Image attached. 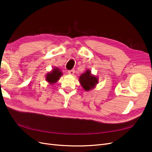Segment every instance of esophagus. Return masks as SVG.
Returning a JSON list of instances; mask_svg holds the SVG:
<instances>
[{"label":"esophagus","mask_w":152,"mask_h":152,"mask_svg":"<svg viewBox=\"0 0 152 152\" xmlns=\"http://www.w3.org/2000/svg\"><path fill=\"white\" fill-rule=\"evenodd\" d=\"M74 73H75L74 70H71L68 71V74H70V75H73V74H74Z\"/></svg>","instance_id":"obj_1"}]
</instances>
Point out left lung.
<instances>
[{"mask_svg": "<svg viewBox=\"0 0 152 152\" xmlns=\"http://www.w3.org/2000/svg\"><path fill=\"white\" fill-rule=\"evenodd\" d=\"M79 82L86 91H89L94 88L98 83V78L91 74V71L87 70L79 77Z\"/></svg>", "mask_w": 152, "mask_h": 152, "instance_id": "left-lung-1", "label": "left lung"}]
</instances>
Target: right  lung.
<instances>
[{
	"label": "right lung",
	"instance_id": "obj_1",
	"mask_svg": "<svg viewBox=\"0 0 152 152\" xmlns=\"http://www.w3.org/2000/svg\"><path fill=\"white\" fill-rule=\"evenodd\" d=\"M63 75L62 72L58 68H53V70L49 72L46 75V80L49 82L50 84H53L56 83V82L59 79L60 77Z\"/></svg>",
	"mask_w": 152,
	"mask_h": 152
}]
</instances>
